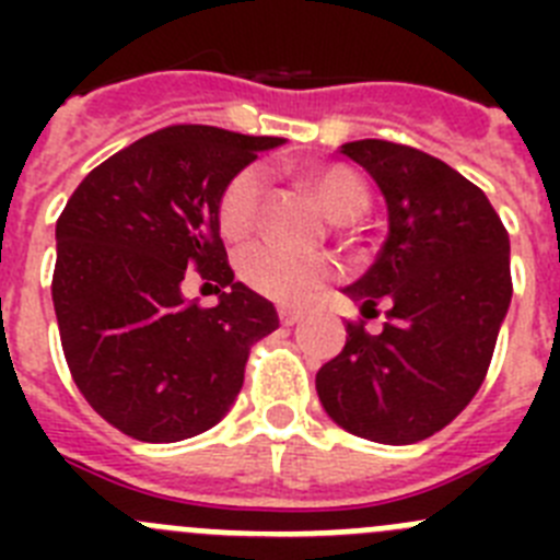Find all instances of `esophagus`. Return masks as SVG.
<instances>
[{
  "instance_id": "obj_1",
  "label": "esophagus",
  "mask_w": 560,
  "mask_h": 560,
  "mask_svg": "<svg viewBox=\"0 0 560 560\" xmlns=\"http://www.w3.org/2000/svg\"><path fill=\"white\" fill-rule=\"evenodd\" d=\"M277 314H280V323L283 325H296L300 319H303V311L294 308V305H280V308H277Z\"/></svg>"
}]
</instances>
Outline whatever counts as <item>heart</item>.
Returning <instances> with one entry per match:
<instances>
[{
  "mask_svg": "<svg viewBox=\"0 0 560 560\" xmlns=\"http://www.w3.org/2000/svg\"><path fill=\"white\" fill-rule=\"evenodd\" d=\"M308 185L334 219H353L368 210L370 192L348 165H319L308 173ZM266 201V171L257 165L237 171L219 199L221 235L230 241L252 235L260 224ZM237 275L257 294L280 303H303L325 280L336 275L328 255L294 252L277 244H255L237 257Z\"/></svg>",
  "mask_w": 560,
  "mask_h": 560,
  "instance_id": "heart-1",
  "label": "heart"
}]
</instances>
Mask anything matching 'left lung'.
<instances>
[{"instance_id":"left-lung-1","label":"left lung","mask_w":560,"mask_h":560,"mask_svg":"<svg viewBox=\"0 0 560 560\" xmlns=\"http://www.w3.org/2000/svg\"><path fill=\"white\" fill-rule=\"evenodd\" d=\"M387 199L389 235L368 275L345 289L361 314L387 303L381 334L348 323L316 373L325 412L387 446L432 438L482 387L511 305V237L488 196L418 148L345 142Z\"/></svg>"}]
</instances>
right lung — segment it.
<instances>
[{"instance_id":"obj_1","label":"right lung","mask_w":560,"mask_h":560,"mask_svg":"<svg viewBox=\"0 0 560 560\" xmlns=\"http://www.w3.org/2000/svg\"><path fill=\"white\" fill-rule=\"evenodd\" d=\"M280 137L167 126L108 156L56 224L52 305L69 373L103 420L142 443L212 429L244 387L257 339L277 330L269 300L235 283L219 235L226 182ZM196 268L220 294L187 304Z\"/></svg>"}]
</instances>
